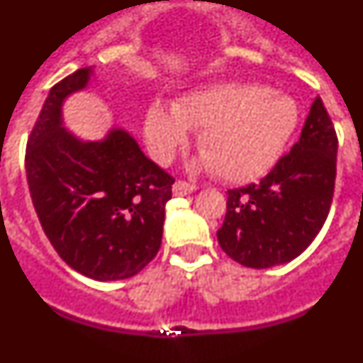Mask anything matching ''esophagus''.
I'll return each instance as SVG.
<instances>
[{"label":"esophagus","instance_id":"obj_1","mask_svg":"<svg viewBox=\"0 0 363 363\" xmlns=\"http://www.w3.org/2000/svg\"><path fill=\"white\" fill-rule=\"evenodd\" d=\"M194 185L189 184V182H184V179H176L174 185H172V192H174V196H187L194 191Z\"/></svg>","mask_w":363,"mask_h":363}]
</instances>
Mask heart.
<instances>
[{
    "instance_id": "heart-1",
    "label": "heart",
    "mask_w": 363,
    "mask_h": 363,
    "mask_svg": "<svg viewBox=\"0 0 363 363\" xmlns=\"http://www.w3.org/2000/svg\"><path fill=\"white\" fill-rule=\"evenodd\" d=\"M300 111L291 96L256 83H220L192 91L172 105H150L145 142L160 163H167L200 130L201 163L225 182H249L280 160L296 130Z\"/></svg>"
}]
</instances>
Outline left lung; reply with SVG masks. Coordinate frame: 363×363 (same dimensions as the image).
Segmentation results:
<instances>
[{"mask_svg": "<svg viewBox=\"0 0 363 363\" xmlns=\"http://www.w3.org/2000/svg\"><path fill=\"white\" fill-rule=\"evenodd\" d=\"M336 150L333 121L316 98L291 152L258 184L227 191L225 220L216 233L225 255L245 267L267 269L306 251L331 209Z\"/></svg>", "mask_w": 363, "mask_h": 363, "instance_id": "8db88e82", "label": "left lung"}]
</instances>
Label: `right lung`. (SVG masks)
I'll return each instance as SVG.
<instances>
[{
	"mask_svg": "<svg viewBox=\"0 0 363 363\" xmlns=\"http://www.w3.org/2000/svg\"><path fill=\"white\" fill-rule=\"evenodd\" d=\"M91 74L78 69L50 89L28 136L25 171L41 227L63 262L92 280H125L158 255L174 178L123 129L101 142L63 129V99L85 89Z\"/></svg>",
	"mask_w": 363,
	"mask_h": 363,
	"instance_id": "right-lung-1",
	"label": "right lung"
}]
</instances>
